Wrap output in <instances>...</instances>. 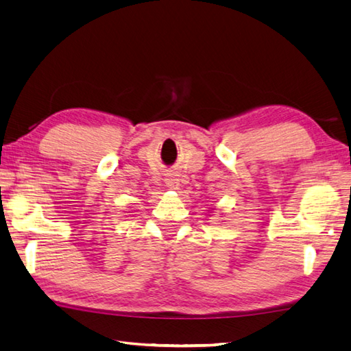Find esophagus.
<instances>
[{"mask_svg": "<svg viewBox=\"0 0 351 351\" xmlns=\"http://www.w3.org/2000/svg\"><path fill=\"white\" fill-rule=\"evenodd\" d=\"M165 183L169 186V188L177 189V186H178V177H177V174H174V173L167 174V177H165Z\"/></svg>", "mask_w": 351, "mask_h": 351, "instance_id": "obj_1", "label": "esophagus"}]
</instances>
